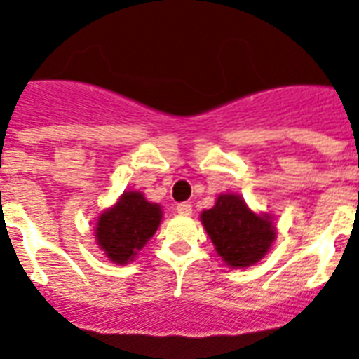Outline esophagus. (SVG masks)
<instances>
[{"mask_svg": "<svg viewBox=\"0 0 359 359\" xmlns=\"http://www.w3.org/2000/svg\"><path fill=\"white\" fill-rule=\"evenodd\" d=\"M176 210L180 215H190L192 214V205L190 203H180Z\"/></svg>", "mask_w": 359, "mask_h": 359, "instance_id": "obj_1", "label": "esophagus"}]
</instances>
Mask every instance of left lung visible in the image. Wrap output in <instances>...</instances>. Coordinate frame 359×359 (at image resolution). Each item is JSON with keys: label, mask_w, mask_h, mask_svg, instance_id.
Segmentation results:
<instances>
[{"label": "left lung", "mask_w": 359, "mask_h": 359, "mask_svg": "<svg viewBox=\"0 0 359 359\" xmlns=\"http://www.w3.org/2000/svg\"><path fill=\"white\" fill-rule=\"evenodd\" d=\"M217 255L233 268L255 264L266 255L275 239L268 215H255L236 194L219 196L215 207L201 214Z\"/></svg>", "instance_id": "left-lung-1"}]
</instances>
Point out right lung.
<instances>
[{
  "instance_id": "1",
  "label": "right lung",
  "mask_w": 359,
  "mask_h": 359,
  "mask_svg": "<svg viewBox=\"0 0 359 359\" xmlns=\"http://www.w3.org/2000/svg\"><path fill=\"white\" fill-rule=\"evenodd\" d=\"M161 221V208L149 203L140 192H126L100 215L97 223V243L109 261L126 264L154 236Z\"/></svg>"
}]
</instances>
